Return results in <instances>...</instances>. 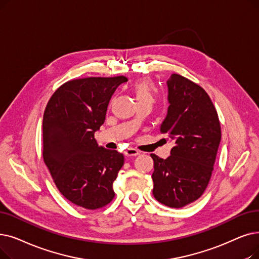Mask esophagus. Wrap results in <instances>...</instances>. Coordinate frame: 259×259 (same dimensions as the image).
<instances>
[{
    "mask_svg": "<svg viewBox=\"0 0 259 259\" xmlns=\"http://www.w3.org/2000/svg\"><path fill=\"white\" fill-rule=\"evenodd\" d=\"M123 153H125L126 156H137L140 154V151L134 148H127Z\"/></svg>",
    "mask_w": 259,
    "mask_h": 259,
    "instance_id": "34e87169",
    "label": "esophagus"
}]
</instances>
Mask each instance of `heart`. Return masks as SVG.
I'll list each match as a JSON object with an SVG mask.
<instances>
[{
  "label": "heart",
  "mask_w": 259,
  "mask_h": 259,
  "mask_svg": "<svg viewBox=\"0 0 259 259\" xmlns=\"http://www.w3.org/2000/svg\"><path fill=\"white\" fill-rule=\"evenodd\" d=\"M132 91L136 96L137 103H154L156 88L152 81L148 79H143L134 82L132 84Z\"/></svg>",
  "instance_id": "obj_1"
}]
</instances>
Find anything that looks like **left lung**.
Listing matches in <instances>:
<instances>
[{
	"label": "left lung",
	"mask_w": 259,
	"mask_h": 259,
	"mask_svg": "<svg viewBox=\"0 0 259 259\" xmlns=\"http://www.w3.org/2000/svg\"><path fill=\"white\" fill-rule=\"evenodd\" d=\"M167 115L160 131L174 147L167 159L151 153L154 198L175 208L198 200L206 189L221 141L215 106L203 88L172 74L167 80Z\"/></svg>",
	"instance_id": "8db88e82"
}]
</instances>
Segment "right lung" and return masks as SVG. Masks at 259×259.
I'll list each match as a JSON object with an SVG mask.
<instances>
[{"label":"right lung","instance_id":"1","mask_svg":"<svg viewBox=\"0 0 259 259\" xmlns=\"http://www.w3.org/2000/svg\"><path fill=\"white\" fill-rule=\"evenodd\" d=\"M125 76L88 77L63 83L43 115V160L62 196L87 209L113 200L123 155L98 146L94 133L106 119L112 95Z\"/></svg>","mask_w":259,"mask_h":259}]
</instances>
